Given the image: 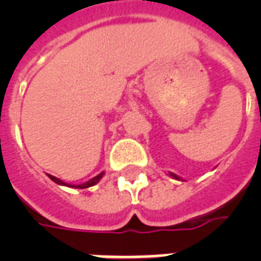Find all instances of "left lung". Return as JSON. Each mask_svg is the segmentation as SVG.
<instances>
[{"instance_id": "8db88e82", "label": "left lung", "mask_w": 261, "mask_h": 261, "mask_svg": "<svg viewBox=\"0 0 261 261\" xmlns=\"http://www.w3.org/2000/svg\"><path fill=\"white\" fill-rule=\"evenodd\" d=\"M169 176H171V177H173V178H176V180H182L181 177H178L177 174H174V173H172V172H169Z\"/></svg>"}]
</instances>
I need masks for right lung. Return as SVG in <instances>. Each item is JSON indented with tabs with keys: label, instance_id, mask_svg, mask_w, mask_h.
I'll return each mask as SVG.
<instances>
[{
	"label": "right lung",
	"instance_id": "1",
	"mask_svg": "<svg viewBox=\"0 0 261 261\" xmlns=\"http://www.w3.org/2000/svg\"><path fill=\"white\" fill-rule=\"evenodd\" d=\"M104 176V172H101L100 174H97L96 177L90 178V180H88L87 182H83V184H69V182H65L62 181L61 178L55 177V176H51V174H48V177L53 180L54 182H57V184H59V186H65V187H71V188H81V190H84V188H89V187L94 186V184H97L98 181H100V178Z\"/></svg>",
	"mask_w": 261,
	"mask_h": 261
}]
</instances>
